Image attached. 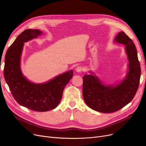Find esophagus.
Wrapping results in <instances>:
<instances>
[{
	"label": "esophagus",
	"instance_id": "obj_1",
	"mask_svg": "<svg viewBox=\"0 0 146 146\" xmlns=\"http://www.w3.org/2000/svg\"><path fill=\"white\" fill-rule=\"evenodd\" d=\"M83 70V68L82 67V66H77V67L76 68V71L77 72H80L81 71H82Z\"/></svg>",
	"mask_w": 146,
	"mask_h": 146
}]
</instances>
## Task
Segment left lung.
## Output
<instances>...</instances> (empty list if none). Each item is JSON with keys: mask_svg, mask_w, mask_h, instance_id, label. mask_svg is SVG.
I'll use <instances>...</instances> for the list:
<instances>
[{"mask_svg": "<svg viewBox=\"0 0 146 146\" xmlns=\"http://www.w3.org/2000/svg\"><path fill=\"white\" fill-rule=\"evenodd\" d=\"M114 42L125 45L129 61L125 77L117 83L109 85L92 71L83 77V97L86 104L95 111L104 113L116 111L129 104L138 90L141 77V67L133 41L121 31Z\"/></svg>", "mask_w": 146, "mask_h": 146, "instance_id": "8db88e82", "label": "left lung"}]
</instances>
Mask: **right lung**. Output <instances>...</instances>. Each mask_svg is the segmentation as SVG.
Segmentation results:
<instances>
[{"mask_svg": "<svg viewBox=\"0 0 146 146\" xmlns=\"http://www.w3.org/2000/svg\"><path fill=\"white\" fill-rule=\"evenodd\" d=\"M42 34L38 29H27L22 32L7 51L3 71L5 81L17 102L40 112L50 111L58 105L64 87L73 76V70H70L46 82L35 83L24 76L21 60L24 43Z\"/></svg>", "mask_w": 146, "mask_h": 146, "instance_id": "add662e5", "label": "right lung"}]
</instances>
